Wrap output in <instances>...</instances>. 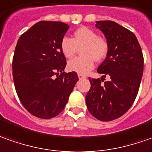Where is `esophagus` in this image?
Wrapping results in <instances>:
<instances>
[{"label": "esophagus", "mask_w": 152, "mask_h": 152, "mask_svg": "<svg viewBox=\"0 0 152 152\" xmlns=\"http://www.w3.org/2000/svg\"><path fill=\"white\" fill-rule=\"evenodd\" d=\"M78 77H79V79H83V78H86V76L82 75V74H78Z\"/></svg>", "instance_id": "1"}]
</instances>
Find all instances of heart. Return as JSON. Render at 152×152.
<instances>
[{
	"mask_svg": "<svg viewBox=\"0 0 152 152\" xmlns=\"http://www.w3.org/2000/svg\"><path fill=\"white\" fill-rule=\"evenodd\" d=\"M80 49L81 56L71 60L67 68L71 72L86 74L93 69L95 61H102L106 58L109 43L94 30L83 26L75 31L72 38L65 37L61 41V50L66 58H72Z\"/></svg>",
	"mask_w": 152,
	"mask_h": 152,
	"instance_id": "b5f03b06",
	"label": "heart"
}]
</instances>
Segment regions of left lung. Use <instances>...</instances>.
I'll use <instances>...</instances> for the list:
<instances>
[{"mask_svg": "<svg viewBox=\"0 0 152 152\" xmlns=\"http://www.w3.org/2000/svg\"><path fill=\"white\" fill-rule=\"evenodd\" d=\"M96 26L109 43L106 59L97 68L103 77L111 80L89 78L91 88L86 96L90 113L102 121L117 119L132 106L143 75L144 59L137 37L111 20L96 21ZM103 81V80H102Z\"/></svg>", "mask_w": 152, "mask_h": 152, "instance_id": "1", "label": "left lung"}]
</instances>
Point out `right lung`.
Returning a JSON list of instances; mask_svg holds the SVG:
<instances>
[{
    "instance_id": "add662e5",
    "label": "right lung",
    "mask_w": 152,
    "mask_h": 152,
    "mask_svg": "<svg viewBox=\"0 0 152 152\" xmlns=\"http://www.w3.org/2000/svg\"><path fill=\"white\" fill-rule=\"evenodd\" d=\"M69 26L61 21H39L23 33L12 61L15 88L21 104L33 115L50 119L65 108L78 76L66 73V60L61 41Z\"/></svg>"
}]
</instances>
